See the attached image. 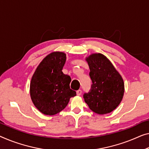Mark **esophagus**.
Returning <instances> with one entry per match:
<instances>
[{"instance_id": "1", "label": "esophagus", "mask_w": 149, "mask_h": 149, "mask_svg": "<svg viewBox=\"0 0 149 149\" xmlns=\"http://www.w3.org/2000/svg\"><path fill=\"white\" fill-rule=\"evenodd\" d=\"M81 93H82V91L81 90H78L76 92V94L77 96H80V95L81 94Z\"/></svg>"}]
</instances>
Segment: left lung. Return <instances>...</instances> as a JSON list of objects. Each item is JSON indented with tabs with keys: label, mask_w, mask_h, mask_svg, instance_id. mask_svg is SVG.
<instances>
[{
	"label": "left lung",
	"mask_w": 149,
	"mask_h": 149,
	"mask_svg": "<svg viewBox=\"0 0 149 149\" xmlns=\"http://www.w3.org/2000/svg\"><path fill=\"white\" fill-rule=\"evenodd\" d=\"M92 84L84 98L90 110L105 114L116 109L124 96L123 77L106 56L94 53L86 58Z\"/></svg>",
	"instance_id": "8db88e82"
}]
</instances>
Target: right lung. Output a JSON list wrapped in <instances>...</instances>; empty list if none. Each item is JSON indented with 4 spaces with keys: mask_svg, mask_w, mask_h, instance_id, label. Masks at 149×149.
I'll use <instances>...</instances> for the list:
<instances>
[{
    "mask_svg": "<svg viewBox=\"0 0 149 149\" xmlns=\"http://www.w3.org/2000/svg\"><path fill=\"white\" fill-rule=\"evenodd\" d=\"M65 61V53L53 52L42 60L33 75L31 97L35 107L45 115L60 112L76 95L70 87V76L62 72Z\"/></svg>",
    "mask_w": 149,
    "mask_h": 149,
    "instance_id": "1",
    "label": "right lung"
}]
</instances>
